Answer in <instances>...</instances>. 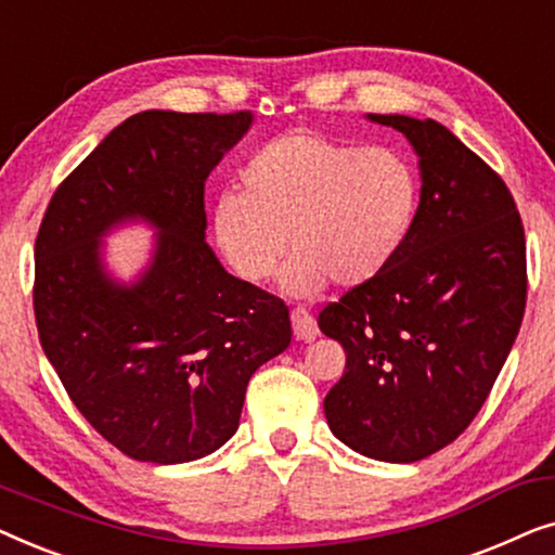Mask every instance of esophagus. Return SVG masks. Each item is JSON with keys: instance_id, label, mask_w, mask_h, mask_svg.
Listing matches in <instances>:
<instances>
[{"instance_id": "34e87169", "label": "esophagus", "mask_w": 555, "mask_h": 555, "mask_svg": "<svg viewBox=\"0 0 555 555\" xmlns=\"http://www.w3.org/2000/svg\"><path fill=\"white\" fill-rule=\"evenodd\" d=\"M291 321H293V333H295V338L298 340H313L318 333V323H315V318L308 313L306 308H293L291 310Z\"/></svg>"}]
</instances>
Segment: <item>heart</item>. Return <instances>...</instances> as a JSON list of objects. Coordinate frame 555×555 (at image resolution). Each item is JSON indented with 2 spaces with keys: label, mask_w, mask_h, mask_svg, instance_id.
I'll list each match as a JSON object with an SVG mask.
<instances>
[{
  "label": "heart",
  "mask_w": 555,
  "mask_h": 555,
  "mask_svg": "<svg viewBox=\"0 0 555 555\" xmlns=\"http://www.w3.org/2000/svg\"><path fill=\"white\" fill-rule=\"evenodd\" d=\"M242 192L211 204V234L232 272L247 283L283 272L291 295L369 285L397 262L412 237L422 179L391 146H356L318 133H285L257 146L240 169Z\"/></svg>",
  "instance_id": "b5f03b06"
}]
</instances>
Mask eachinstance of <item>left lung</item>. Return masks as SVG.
Here are the masks:
<instances>
[{"instance_id":"obj_1","label":"left lung","mask_w":555,"mask_h":555,"mask_svg":"<svg viewBox=\"0 0 555 555\" xmlns=\"http://www.w3.org/2000/svg\"><path fill=\"white\" fill-rule=\"evenodd\" d=\"M369 120L420 156V219L384 275L318 315L346 351L323 409L359 454L416 462L469 427L511 353L526 313V232L505 181L442 124Z\"/></svg>"}]
</instances>
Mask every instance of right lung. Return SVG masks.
Wrapping results in <instances>:
<instances>
[{
	"instance_id": "add662e5",
	"label": "right lung",
	"mask_w": 555,
	"mask_h": 555,
	"mask_svg": "<svg viewBox=\"0 0 555 555\" xmlns=\"http://www.w3.org/2000/svg\"><path fill=\"white\" fill-rule=\"evenodd\" d=\"M249 126V111L135 113L57 186L37 232L42 351L90 427L139 462L219 450L249 378L291 346L285 302L230 275L204 242V181ZM126 221L157 230L133 284L102 262V237Z\"/></svg>"
}]
</instances>
